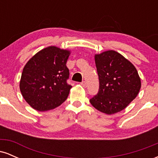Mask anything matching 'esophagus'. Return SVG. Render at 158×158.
<instances>
[{"mask_svg":"<svg viewBox=\"0 0 158 158\" xmlns=\"http://www.w3.org/2000/svg\"><path fill=\"white\" fill-rule=\"evenodd\" d=\"M80 84H81V86H82V87H84V88H86V87H87V84H86V82H85V81H81V82L80 83Z\"/></svg>","mask_w":158,"mask_h":158,"instance_id":"1","label":"esophagus"}]
</instances>
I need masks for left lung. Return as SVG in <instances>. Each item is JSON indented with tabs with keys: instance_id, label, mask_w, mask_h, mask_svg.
I'll return each mask as SVG.
<instances>
[{
	"instance_id": "1",
	"label": "left lung",
	"mask_w": 158,
	"mask_h": 158,
	"mask_svg": "<svg viewBox=\"0 0 158 158\" xmlns=\"http://www.w3.org/2000/svg\"><path fill=\"white\" fill-rule=\"evenodd\" d=\"M99 88L90 99L96 109L106 114L121 111L135 99L141 88L137 69L119 52L108 50L95 55Z\"/></svg>"
}]
</instances>
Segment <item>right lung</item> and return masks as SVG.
I'll return each mask as SVG.
<instances>
[{"label": "right lung", "instance_id": "1", "mask_svg": "<svg viewBox=\"0 0 158 158\" xmlns=\"http://www.w3.org/2000/svg\"><path fill=\"white\" fill-rule=\"evenodd\" d=\"M70 51L55 46L40 50L30 59L21 74L20 90L26 102L39 111L53 109L68 98L71 85L67 80Z\"/></svg>", "mask_w": 158, "mask_h": 158}]
</instances>
